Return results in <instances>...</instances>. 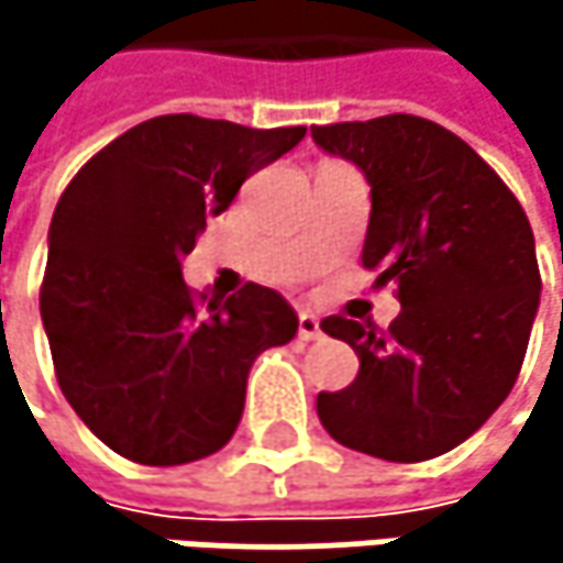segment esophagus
Instances as JSON below:
<instances>
[{"mask_svg": "<svg viewBox=\"0 0 563 563\" xmlns=\"http://www.w3.org/2000/svg\"><path fill=\"white\" fill-rule=\"evenodd\" d=\"M296 335H299L302 342H312V339H319V335H322V325H319V319H316L312 312H299V329H296Z\"/></svg>", "mask_w": 563, "mask_h": 563, "instance_id": "1", "label": "esophagus"}]
</instances>
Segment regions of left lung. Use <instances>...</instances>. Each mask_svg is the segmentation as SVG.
<instances>
[{
    "mask_svg": "<svg viewBox=\"0 0 563 563\" xmlns=\"http://www.w3.org/2000/svg\"><path fill=\"white\" fill-rule=\"evenodd\" d=\"M312 140L365 172L362 264L400 299L388 332L322 319L362 365L349 388L316 397L319 420L349 450L433 460L473 437L521 372L541 296L531 224L493 166L433 120L391 113L312 126Z\"/></svg>",
    "mask_w": 563,
    "mask_h": 563,
    "instance_id": "obj_1",
    "label": "left lung"
}]
</instances>
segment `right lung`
Masks as SVG:
<instances>
[{
    "mask_svg": "<svg viewBox=\"0 0 563 563\" xmlns=\"http://www.w3.org/2000/svg\"><path fill=\"white\" fill-rule=\"evenodd\" d=\"M302 136L306 126L153 117L64 188L42 322L67 404L113 453L143 466L218 453L241 423L254 358L296 335L299 319L277 289L198 296L181 257L205 218Z\"/></svg>",
    "mask_w": 563,
    "mask_h": 563,
    "instance_id": "obj_1",
    "label": "right lung"
}]
</instances>
